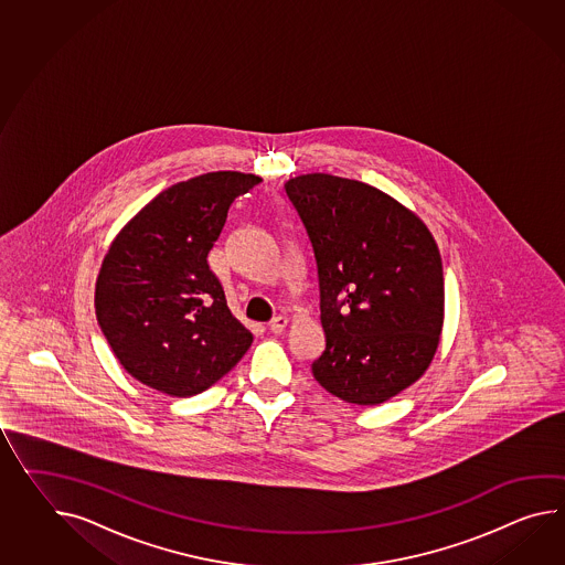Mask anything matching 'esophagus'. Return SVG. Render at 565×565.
Instances as JSON below:
<instances>
[{
  "mask_svg": "<svg viewBox=\"0 0 565 565\" xmlns=\"http://www.w3.org/2000/svg\"><path fill=\"white\" fill-rule=\"evenodd\" d=\"M286 324H288V318L286 317H276L269 320V331L274 332V334H279V332L286 329Z\"/></svg>",
  "mask_w": 565,
  "mask_h": 565,
  "instance_id": "esophagus-1",
  "label": "esophagus"
}]
</instances>
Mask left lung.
I'll list each match as a JSON object with an SVG mask.
<instances>
[{
  "label": "left lung",
  "instance_id": "1",
  "mask_svg": "<svg viewBox=\"0 0 565 565\" xmlns=\"http://www.w3.org/2000/svg\"><path fill=\"white\" fill-rule=\"evenodd\" d=\"M284 190L317 263L327 344L312 375L344 402L382 404L416 382L437 351V243L411 210L367 183L310 173Z\"/></svg>",
  "mask_w": 565,
  "mask_h": 565
}]
</instances>
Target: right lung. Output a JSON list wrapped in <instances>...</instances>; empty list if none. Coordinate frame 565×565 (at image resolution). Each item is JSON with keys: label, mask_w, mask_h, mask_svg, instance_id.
<instances>
[{"label": "right lung", "mask_w": 565, "mask_h": 565, "mask_svg": "<svg viewBox=\"0 0 565 565\" xmlns=\"http://www.w3.org/2000/svg\"><path fill=\"white\" fill-rule=\"evenodd\" d=\"M259 181L214 171L175 183L111 243L97 277V322L140 384L195 396L247 353L253 334L233 317L207 253L234 200Z\"/></svg>", "instance_id": "right-lung-1"}]
</instances>
